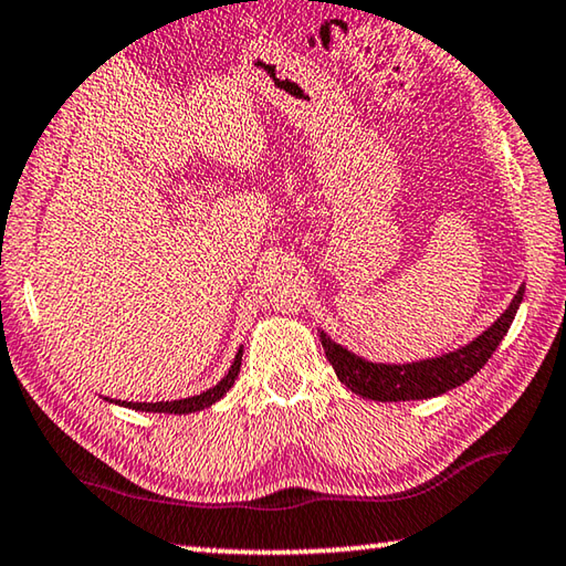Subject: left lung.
<instances>
[{
    "label": "left lung",
    "instance_id": "8db88e82",
    "mask_svg": "<svg viewBox=\"0 0 566 566\" xmlns=\"http://www.w3.org/2000/svg\"><path fill=\"white\" fill-rule=\"evenodd\" d=\"M522 296L524 284L516 290L514 300L502 312V317H496V322L490 324L476 339L454 352L439 354V357L387 364L359 357V354H354L334 342L324 329H319V342L334 371H337V379L344 387L352 389L354 395L375 401L432 399L447 395L449 389L462 387L464 381L472 379L490 361V357L512 327L514 314L522 304Z\"/></svg>",
    "mask_w": 566,
    "mask_h": 566
}]
</instances>
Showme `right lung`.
Instances as JSON below:
<instances>
[{
    "label": "right lung",
    "mask_w": 566,
    "mask_h": 566,
    "mask_svg": "<svg viewBox=\"0 0 566 566\" xmlns=\"http://www.w3.org/2000/svg\"><path fill=\"white\" fill-rule=\"evenodd\" d=\"M242 352H244V347L237 349V357H234L232 367H229L227 375L219 379L212 389L202 391V395H195V397H187V399H175V401H127V399H109V397H104V399L114 401V405H119V407L137 409V411H159V415H191V411H199V409H207V407L217 405V401L234 387V379L239 377V367H242Z\"/></svg>",
    "instance_id": "add662e5"
}]
</instances>
